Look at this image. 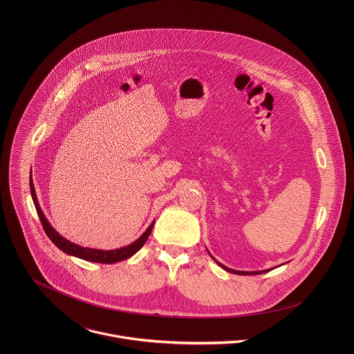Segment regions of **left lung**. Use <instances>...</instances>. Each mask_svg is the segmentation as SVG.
<instances>
[{"label": "left lung", "instance_id": "left-lung-1", "mask_svg": "<svg viewBox=\"0 0 354 354\" xmlns=\"http://www.w3.org/2000/svg\"><path fill=\"white\" fill-rule=\"evenodd\" d=\"M218 263V261H216ZM222 268H225L226 271H229V272H233V274H239V275H256V274H263L264 271H237V270H232V268H227L226 266H223V264H221V263H218ZM267 271V270H266Z\"/></svg>", "mask_w": 354, "mask_h": 354}]
</instances>
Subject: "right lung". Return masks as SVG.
Here are the masks:
<instances>
[{
    "mask_svg": "<svg viewBox=\"0 0 354 354\" xmlns=\"http://www.w3.org/2000/svg\"><path fill=\"white\" fill-rule=\"evenodd\" d=\"M30 188H31V196H32V201L35 204V208H37V212L39 215V219L42 222V227L45 230V233L48 234V237L53 241L54 245H57L62 252L68 253V254H72V256H76L79 259H83V260H88V261H95V263H104V264H110V263H117V261H121V260H125L128 257H131L132 254L138 252L147 241L149 236L151 234L152 227H153V222L149 226V229L132 244L124 247V248H120V250H114V251H101V250H93V248H83L80 245H76L71 241H68L66 239H64L62 236H59L53 227H51L50 223L48 222L46 216L44 215L41 207H39V203L37 199V194H35V188H34V184H32V180L30 178Z\"/></svg>",
    "mask_w": 354,
    "mask_h": 354,
    "instance_id": "add662e5",
    "label": "right lung"
}]
</instances>
